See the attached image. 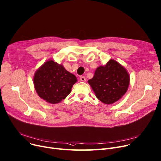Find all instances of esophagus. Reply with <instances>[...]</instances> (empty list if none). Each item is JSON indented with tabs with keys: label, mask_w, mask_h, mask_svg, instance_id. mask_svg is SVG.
Returning a JSON list of instances; mask_svg holds the SVG:
<instances>
[{
	"label": "esophagus",
	"mask_w": 161,
	"mask_h": 161,
	"mask_svg": "<svg viewBox=\"0 0 161 161\" xmlns=\"http://www.w3.org/2000/svg\"><path fill=\"white\" fill-rule=\"evenodd\" d=\"M80 80L81 81H86V78H85V76H81L80 78Z\"/></svg>",
	"instance_id": "34e87169"
}]
</instances>
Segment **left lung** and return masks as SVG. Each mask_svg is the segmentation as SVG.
Instances as JSON below:
<instances>
[{"label":"left lung","instance_id":"obj_1","mask_svg":"<svg viewBox=\"0 0 161 161\" xmlns=\"http://www.w3.org/2000/svg\"><path fill=\"white\" fill-rule=\"evenodd\" d=\"M130 76L125 68L114 59L96 69L89 84L98 100L105 104L119 100L128 89Z\"/></svg>","mask_w":161,"mask_h":161}]
</instances>
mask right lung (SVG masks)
<instances>
[{
  "instance_id": "add662e5",
  "label": "right lung",
  "mask_w": 161,
  "mask_h": 161,
  "mask_svg": "<svg viewBox=\"0 0 161 161\" xmlns=\"http://www.w3.org/2000/svg\"><path fill=\"white\" fill-rule=\"evenodd\" d=\"M33 80L39 97L52 104L65 99L78 81L75 75L52 59L45 62L36 70Z\"/></svg>"
}]
</instances>
